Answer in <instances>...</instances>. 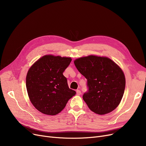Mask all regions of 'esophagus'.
<instances>
[{"label":"esophagus","instance_id":"34e87169","mask_svg":"<svg viewBox=\"0 0 146 146\" xmlns=\"http://www.w3.org/2000/svg\"><path fill=\"white\" fill-rule=\"evenodd\" d=\"M76 94L78 95H81V91L80 90H76Z\"/></svg>","mask_w":146,"mask_h":146}]
</instances>
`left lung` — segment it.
<instances>
[{
  "mask_svg": "<svg viewBox=\"0 0 146 146\" xmlns=\"http://www.w3.org/2000/svg\"><path fill=\"white\" fill-rule=\"evenodd\" d=\"M74 63L88 80L89 91L83 99L89 108L99 115L115 109L125 88V75L121 67L108 57L95 55L76 58Z\"/></svg>",
  "mask_w": 146,
  "mask_h": 146,
  "instance_id": "left-lung-1",
  "label": "left lung"
}]
</instances>
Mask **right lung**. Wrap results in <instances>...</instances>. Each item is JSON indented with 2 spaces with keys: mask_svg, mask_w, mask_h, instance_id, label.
Segmentation results:
<instances>
[{
  "mask_svg": "<svg viewBox=\"0 0 146 146\" xmlns=\"http://www.w3.org/2000/svg\"><path fill=\"white\" fill-rule=\"evenodd\" d=\"M71 57L45 55L31 66L26 87L31 102L41 113L55 115L62 111L76 92L69 89L63 74Z\"/></svg>",
  "mask_w": 146,
  "mask_h": 146,
  "instance_id": "add662e5",
  "label": "right lung"
}]
</instances>
